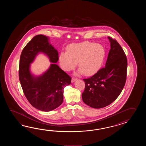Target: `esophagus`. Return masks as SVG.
Listing matches in <instances>:
<instances>
[{
	"mask_svg": "<svg viewBox=\"0 0 146 146\" xmlns=\"http://www.w3.org/2000/svg\"><path fill=\"white\" fill-rule=\"evenodd\" d=\"M77 80L76 78H72V83H74Z\"/></svg>",
	"mask_w": 146,
	"mask_h": 146,
	"instance_id": "obj_1",
	"label": "esophagus"
}]
</instances>
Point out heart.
<instances>
[{"label":"heart","instance_id":"b5f03b06","mask_svg":"<svg viewBox=\"0 0 146 146\" xmlns=\"http://www.w3.org/2000/svg\"><path fill=\"white\" fill-rule=\"evenodd\" d=\"M106 52L102 45L89 42L72 44L67 48V52H61L59 64L65 72H69L77 65L80 68L76 75L84 74L91 76L98 72L102 66Z\"/></svg>","mask_w":146,"mask_h":146}]
</instances>
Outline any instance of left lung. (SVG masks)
Listing matches in <instances>:
<instances>
[{
  "label": "left lung",
  "instance_id": "left-lung-1",
  "mask_svg": "<svg viewBox=\"0 0 146 146\" xmlns=\"http://www.w3.org/2000/svg\"><path fill=\"white\" fill-rule=\"evenodd\" d=\"M108 38L111 49L105 67L84 79L85 89L82 99L94 109L104 108L114 102L121 93L126 79L127 60L124 50L116 40Z\"/></svg>",
  "mask_w": 146,
  "mask_h": 146
}]
</instances>
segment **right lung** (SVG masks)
<instances>
[{
	"label": "right lung",
	"instance_id": "obj_1",
	"mask_svg": "<svg viewBox=\"0 0 146 146\" xmlns=\"http://www.w3.org/2000/svg\"><path fill=\"white\" fill-rule=\"evenodd\" d=\"M46 55L52 64L47 70L36 76L31 72V64L38 54ZM57 50L50 44L48 37L37 35L22 50L19 63V80L25 96L35 108L49 112L63 102L64 89L71 83V78L59 68Z\"/></svg>",
	"mask_w": 146,
	"mask_h": 146
}]
</instances>
